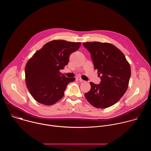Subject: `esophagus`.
<instances>
[{
  "mask_svg": "<svg viewBox=\"0 0 151 151\" xmlns=\"http://www.w3.org/2000/svg\"><path fill=\"white\" fill-rule=\"evenodd\" d=\"M76 79H77L78 80H79V81L81 82H85V81H83V79H82L81 77H79V76H78V77H76Z\"/></svg>",
  "mask_w": 151,
  "mask_h": 151,
  "instance_id": "34e87169",
  "label": "esophagus"
}]
</instances>
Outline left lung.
Returning a JSON list of instances; mask_svg holds the SVG:
<instances>
[{
  "mask_svg": "<svg viewBox=\"0 0 151 151\" xmlns=\"http://www.w3.org/2000/svg\"><path fill=\"white\" fill-rule=\"evenodd\" d=\"M90 52L101 81L90 82L91 90L85 94L88 101L97 108H107L125 94L131 76V68L124 54L109 43H83Z\"/></svg>",
  "mask_w": 151,
  "mask_h": 151,
  "instance_id": "left-lung-1",
  "label": "left lung"
}]
</instances>
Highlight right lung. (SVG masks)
Returning a JSON list of instances; mask_svg holds the SVG:
<instances>
[{"instance_id": "1", "label": "right lung", "mask_w": 151, "mask_h": 151, "mask_svg": "<svg viewBox=\"0 0 151 151\" xmlns=\"http://www.w3.org/2000/svg\"><path fill=\"white\" fill-rule=\"evenodd\" d=\"M80 42L55 40L48 42L26 64L27 87L37 102L52 105L64 96L68 85L75 80L67 78L60 70L69 63L70 55L77 51Z\"/></svg>"}]
</instances>
